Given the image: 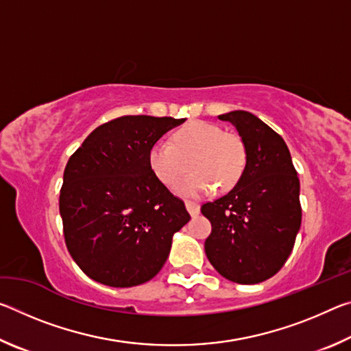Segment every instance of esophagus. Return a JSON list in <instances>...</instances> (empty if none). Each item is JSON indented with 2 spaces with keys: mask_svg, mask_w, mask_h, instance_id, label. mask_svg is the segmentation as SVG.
Here are the masks:
<instances>
[{
  "mask_svg": "<svg viewBox=\"0 0 351 351\" xmlns=\"http://www.w3.org/2000/svg\"><path fill=\"white\" fill-rule=\"evenodd\" d=\"M186 209L189 210V213L192 217L198 215L199 213V206H198V203H193V201H186Z\"/></svg>",
  "mask_w": 351,
  "mask_h": 351,
  "instance_id": "1",
  "label": "esophagus"
}]
</instances>
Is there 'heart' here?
I'll use <instances>...</instances> for the list:
<instances>
[{
	"instance_id": "b5f03b06",
	"label": "heart",
	"mask_w": 351,
	"mask_h": 351,
	"mask_svg": "<svg viewBox=\"0 0 351 351\" xmlns=\"http://www.w3.org/2000/svg\"><path fill=\"white\" fill-rule=\"evenodd\" d=\"M245 142L234 133H224L215 123L197 121L178 130L173 144L158 141L148 152V164L164 186L171 187L189 170L193 171L175 186L182 197H201L232 189L246 167Z\"/></svg>"
}]
</instances>
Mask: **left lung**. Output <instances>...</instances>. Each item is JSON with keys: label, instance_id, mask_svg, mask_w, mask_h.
<instances>
[{"label": "left lung", "instance_id": "8db88e82", "mask_svg": "<svg viewBox=\"0 0 351 351\" xmlns=\"http://www.w3.org/2000/svg\"><path fill=\"white\" fill-rule=\"evenodd\" d=\"M237 128L246 167L235 187L201 206L212 224L206 255L230 282L252 285L280 271L302 223L300 182L280 134L247 111L218 116Z\"/></svg>", "mask_w": 351, "mask_h": 351}]
</instances>
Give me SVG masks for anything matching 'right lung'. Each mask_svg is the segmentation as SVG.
Instances as JSON below:
<instances>
[{"label":"right lung","instance_id":"add662e5","mask_svg":"<svg viewBox=\"0 0 351 351\" xmlns=\"http://www.w3.org/2000/svg\"><path fill=\"white\" fill-rule=\"evenodd\" d=\"M186 119L122 116L97 127L69 158L60 190L71 257L99 283L130 288L158 274L190 215L158 180L148 152Z\"/></svg>","mask_w":351,"mask_h":351}]
</instances>
